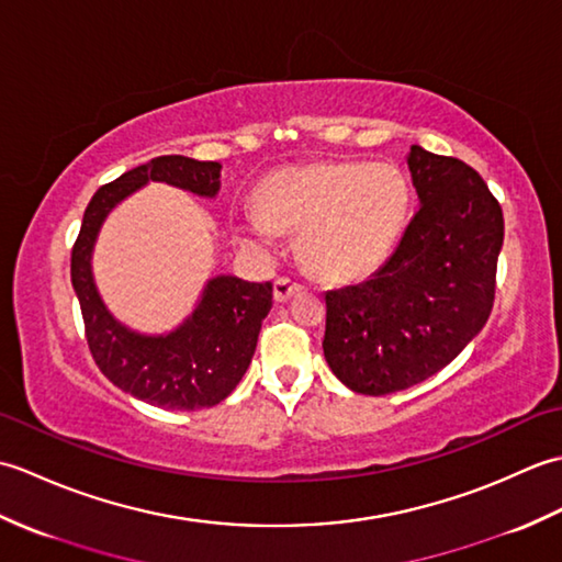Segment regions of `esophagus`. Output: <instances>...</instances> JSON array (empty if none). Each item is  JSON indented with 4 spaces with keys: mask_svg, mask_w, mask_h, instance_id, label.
<instances>
[{
    "mask_svg": "<svg viewBox=\"0 0 562 562\" xmlns=\"http://www.w3.org/2000/svg\"><path fill=\"white\" fill-rule=\"evenodd\" d=\"M302 290L300 282H294L290 278H278L274 280V300L278 302H288L292 294H296Z\"/></svg>",
    "mask_w": 562,
    "mask_h": 562,
    "instance_id": "34e87169",
    "label": "esophagus"
}]
</instances>
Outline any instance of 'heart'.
Masks as SVG:
<instances>
[{
    "mask_svg": "<svg viewBox=\"0 0 562 562\" xmlns=\"http://www.w3.org/2000/svg\"><path fill=\"white\" fill-rule=\"evenodd\" d=\"M408 207L411 188L396 166L316 161L266 178L244 229L260 244L278 229H300L308 268L328 280H355L389 258Z\"/></svg>",
    "mask_w": 562,
    "mask_h": 562,
    "instance_id": "heart-1",
    "label": "heart"
}]
</instances>
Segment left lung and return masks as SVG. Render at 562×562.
I'll list each match as a JSON object with an SVG mask.
<instances>
[{
	"label": "left lung",
	"mask_w": 562,
	"mask_h": 562,
	"mask_svg": "<svg viewBox=\"0 0 562 562\" xmlns=\"http://www.w3.org/2000/svg\"><path fill=\"white\" fill-rule=\"evenodd\" d=\"M420 210L372 278L326 292L324 355L345 386L386 396L420 384L469 345L495 302L503 207L479 171L413 145Z\"/></svg>",
	"instance_id": "left-lung-1"
}]
</instances>
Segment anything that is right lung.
<instances>
[{"label":"right lung","mask_w":562,"mask_h":562,"mask_svg":"<svg viewBox=\"0 0 562 562\" xmlns=\"http://www.w3.org/2000/svg\"><path fill=\"white\" fill-rule=\"evenodd\" d=\"M217 161L171 154L157 157L105 183L83 212L71 248V288L81 306L93 362L117 389L171 411L212 408L236 389L256 352L262 318L272 306V282H246L220 274L181 328L169 336H139L111 316L91 274V248L101 224L117 202L149 181H161L214 198L220 190Z\"/></svg>","instance_id":"add662e5"}]
</instances>
